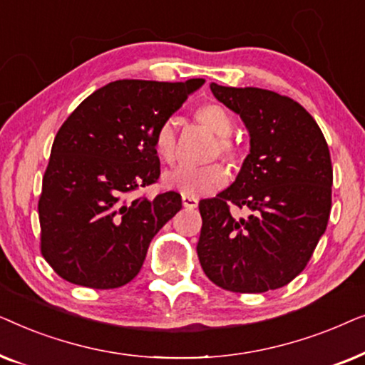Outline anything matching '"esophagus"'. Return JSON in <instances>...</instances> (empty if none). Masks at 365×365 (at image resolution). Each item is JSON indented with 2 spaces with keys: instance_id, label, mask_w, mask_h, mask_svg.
Returning a JSON list of instances; mask_svg holds the SVG:
<instances>
[{
  "instance_id": "34e87169",
  "label": "esophagus",
  "mask_w": 365,
  "mask_h": 365,
  "mask_svg": "<svg viewBox=\"0 0 365 365\" xmlns=\"http://www.w3.org/2000/svg\"><path fill=\"white\" fill-rule=\"evenodd\" d=\"M197 204H199V201H197L196 197H192V196H182V206L186 207V209H196Z\"/></svg>"
}]
</instances>
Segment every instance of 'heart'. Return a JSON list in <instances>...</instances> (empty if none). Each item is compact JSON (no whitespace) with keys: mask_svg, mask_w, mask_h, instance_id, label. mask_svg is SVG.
<instances>
[{"mask_svg":"<svg viewBox=\"0 0 365 365\" xmlns=\"http://www.w3.org/2000/svg\"><path fill=\"white\" fill-rule=\"evenodd\" d=\"M197 123L216 134V146L212 148L211 158H222L226 163L234 164L239 159V148L232 141L234 121L226 109L219 104H204L194 113ZM153 148L163 163L171 164L176 159V126L173 119H166L156 128L153 134ZM229 181V174L221 164L212 163L206 166H179L164 174V184L176 189L182 196H206L224 187Z\"/></svg>","mask_w":365,"mask_h":365,"instance_id":"b5f03b06","label":"heart"}]
</instances>
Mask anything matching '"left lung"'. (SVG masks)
Masks as SVG:
<instances>
[{
	"label": "left lung",
	"mask_w": 365,
	"mask_h": 365,
	"mask_svg": "<svg viewBox=\"0 0 365 365\" xmlns=\"http://www.w3.org/2000/svg\"><path fill=\"white\" fill-rule=\"evenodd\" d=\"M211 91L241 116L251 151L231 186L199 202V262L226 291L284 287L304 271L327 227L332 163L326 138L291 98L216 83ZM231 203L249 208L250 216L232 217Z\"/></svg>",
	"instance_id": "8db88e82"
}]
</instances>
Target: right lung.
Wrapping results in <instances>:
<instances>
[{
    "instance_id": "add662e5",
    "label": "right lung",
    "mask_w": 365,
    "mask_h": 365,
    "mask_svg": "<svg viewBox=\"0 0 365 365\" xmlns=\"http://www.w3.org/2000/svg\"><path fill=\"white\" fill-rule=\"evenodd\" d=\"M204 79H119L69 114L54 138L38 202L41 254L64 281L114 289L141 271L149 242L182 207L181 194L131 192L158 181L153 134Z\"/></svg>"
}]
</instances>
